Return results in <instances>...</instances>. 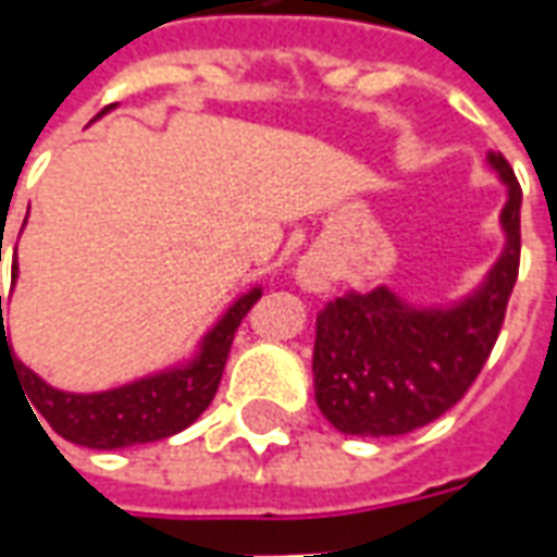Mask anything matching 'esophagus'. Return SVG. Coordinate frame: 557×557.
I'll return each instance as SVG.
<instances>
[{
	"instance_id": "esophagus-1",
	"label": "esophagus",
	"mask_w": 557,
	"mask_h": 557,
	"mask_svg": "<svg viewBox=\"0 0 557 557\" xmlns=\"http://www.w3.org/2000/svg\"><path fill=\"white\" fill-rule=\"evenodd\" d=\"M295 280L301 283V289L307 292H322L327 289V283H331V265H327L322 256H304L301 265L295 271Z\"/></svg>"
}]
</instances>
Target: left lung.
Segmentation results:
<instances>
[{
  "mask_svg": "<svg viewBox=\"0 0 557 557\" xmlns=\"http://www.w3.org/2000/svg\"><path fill=\"white\" fill-rule=\"evenodd\" d=\"M490 163L507 184V247L478 295L454 310H414L379 286L334 298L315 315V403L339 432L382 438L420 430L454 409L490 361L522 253V187L502 151Z\"/></svg>",
  "mask_w": 557,
  "mask_h": 557,
  "instance_id": "left-lung-1",
  "label": "left lung"
}]
</instances>
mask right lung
<instances>
[{
	"instance_id": "add662e5",
	"label": "right lung",
	"mask_w": 557,
	"mask_h": 557,
	"mask_svg": "<svg viewBox=\"0 0 557 557\" xmlns=\"http://www.w3.org/2000/svg\"><path fill=\"white\" fill-rule=\"evenodd\" d=\"M14 277H17V265H14ZM259 295L262 292L253 289L232 304L230 313L223 315L206 337L194 363H187L182 370L151 375V379H139L134 385L103 391V394L55 391L32 373L29 367H23L8 349L0 295V363L2 358H8L17 382L29 397L32 409L67 442L95 447V450L160 442L166 435L187 430L208 409L226 370L235 331L244 315L250 313V307L259 301Z\"/></svg>"
}]
</instances>
